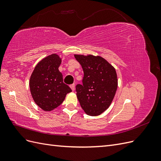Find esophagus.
Listing matches in <instances>:
<instances>
[{
	"label": "esophagus",
	"instance_id": "1",
	"mask_svg": "<svg viewBox=\"0 0 161 161\" xmlns=\"http://www.w3.org/2000/svg\"><path fill=\"white\" fill-rule=\"evenodd\" d=\"M70 87L71 88L72 91H75V84H72V85H70Z\"/></svg>",
	"mask_w": 161,
	"mask_h": 161
}]
</instances>
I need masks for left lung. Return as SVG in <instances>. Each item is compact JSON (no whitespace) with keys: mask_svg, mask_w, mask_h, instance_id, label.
Here are the masks:
<instances>
[{"mask_svg":"<svg viewBox=\"0 0 161 161\" xmlns=\"http://www.w3.org/2000/svg\"><path fill=\"white\" fill-rule=\"evenodd\" d=\"M84 72L82 85L76 86L77 98L85 113L101 114L111 105L118 88L114 68L101 56L75 55Z\"/></svg>","mask_w":161,"mask_h":161,"instance_id":"1","label":"left lung"}]
</instances>
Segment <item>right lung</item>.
I'll use <instances>...</instances> for the list:
<instances>
[{
	"label": "right lung",
	"mask_w": 161,
	"mask_h": 161,
	"mask_svg": "<svg viewBox=\"0 0 161 161\" xmlns=\"http://www.w3.org/2000/svg\"><path fill=\"white\" fill-rule=\"evenodd\" d=\"M61 62L56 53L48 56L36 65L30 77V87L33 99L46 111L58 108L64 101L66 94L72 91L63 82L62 74L58 70Z\"/></svg>",
	"instance_id": "1"
}]
</instances>
